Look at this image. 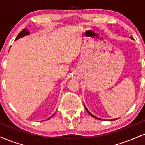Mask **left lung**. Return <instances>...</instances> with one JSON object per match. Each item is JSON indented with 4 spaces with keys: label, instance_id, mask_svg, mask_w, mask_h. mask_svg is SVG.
<instances>
[{
    "label": "left lung",
    "instance_id": "1",
    "mask_svg": "<svg viewBox=\"0 0 145 145\" xmlns=\"http://www.w3.org/2000/svg\"><path fill=\"white\" fill-rule=\"evenodd\" d=\"M130 38L131 39H133L132 37H130ZM84 108H85V110H86V112H87L88 113H89V114H90V115L91 116H92L93 117H95V119H99V120H104V119H99V118H98V117H97V116H95V115H93V114H92V113H91V112H89V110H88L87 108H86V107L85 106V105H84ZM117 119H119V118H117ZM108 119V121H115V120H116V119Z\"/></svg>",
    "mask_w": 145,
    "mask_h": 145
}]
</instances>
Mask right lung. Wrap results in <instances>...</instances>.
<instances>
[{
	"instance_id": "obj_1",
	"label": "right lung",
	"mask_w": 145,
	"mask_h": 145,
	"mask_svg": "<svg viewBox=\"0 0 145 145\" xmlns=\"http://www.w3.org/2000/svg\"><path fill=\"white\" fill-rule=\"evenodd\" d=\"M30 34V33L29 32V31H28V29H24L22 30V31H21L20 33H19V34H18V37H16V40H18V39H20V38H21V37H24V36H26V35H29ZM53 116V114L51 116H50L49 118H48V119H50V118L52 117V116Z\"/></svg>"
}]
</instances>
